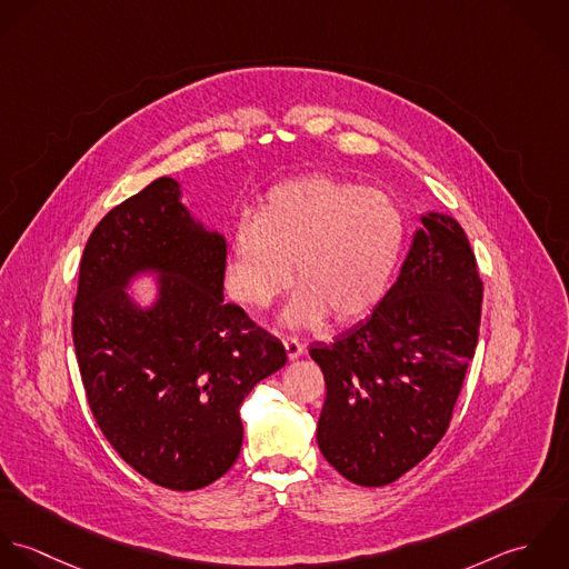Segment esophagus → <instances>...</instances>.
Wrapping results in <instances>:
<instances>
[{"mask_svg":"<svg viewBox=\"0 0 569 569\" xmlns=\"http://www.w3.org/2000/svg\"><path fill=\"white\" fill-rule=\"evenodd\" d=\"M283 347H286V353H288L290 360H297L299 356H303V342L295 339V337L283 339Z\"/></svg>","mask_w":569,"mask_h":569,"instance_id":"obj_1","label":"esophagus"}]
</instances>
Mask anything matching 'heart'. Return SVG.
Here are the masks:
<instances>
[{"instance_id":"obj_1","label":"heart","mask_w":569,"mask_h":569,"mask_svg":"<svg viewBox=\"0 0 569 569\" xmlns=\"http://www.w3.org/2000/svg\"><path fill=\"white\" fill-rule=\"evenodd\" d=\"M405 234V213L385 191L330 176L288 180L268 191L257 218L232 230L228 292L261 310L292 283L295 270L288 326H321L330 312L349 323L382 299Z\"/></svg>"}]
</instances>
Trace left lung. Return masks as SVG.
<instances>
[{"label": "left lung", "mask_w": 569, "mask_h": 569, "mask_svg": "<svg viewBox=\"0 0 569 569\" xmlns=\"http://www.w3.org/2000/svg\"><path fill=\"white\" fill-rule=\"evenodd\" d=\"M481 297L463 228L429 213L371 317L310 349L326 376L317 442L345 479L387 486L445 438L475 356Z\"/></svg>", "instance_id": "obj_1"}]
</instances>
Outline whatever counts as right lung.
<instances>
[{
  "mask_svg": "<svg viewBox=\"0 0 569 569\" xmlns=\"http://www.w3.org/2000/svg\"><path fill=\"white\" fill-rule=\"evenodd\" d=\"M144 269L161 279L149 311L123 292ZM224 237L189 216L171 178L114 207L83 250L72 339L92 416L116 453L169 490L227 472L243 398L288 360L279 339L224 303Z\"/></svg>",
  "mask_w": 569,
  "mask_h": 569,
  "instance_id": "obj_1",
  "label": "right lung"
}]
</instances>
